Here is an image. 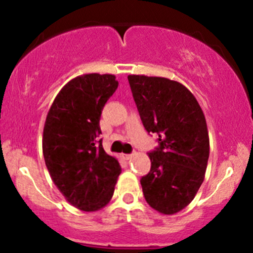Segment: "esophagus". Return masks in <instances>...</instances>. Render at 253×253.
<instances>
[{"instance_id": "1", "label": "esophagus", "mask_w": 253, "mask_h": 253, "mask_svg": "<svg viewBox=\"0 0 253 253\" xmlns=\"http://www.w3.org/2000/svg\"><path fill=\"white\" fill-rule=\"evenodd\" d=\"M133 155H134V153H131V154H125V158H126V159L128 160V159H131V158L133 157Z\"/></svg>"}]
</instances>
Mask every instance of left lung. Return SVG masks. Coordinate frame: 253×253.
<instances>
[{
    "mask_svg": "<svg viewBox=\"0 0 253 253\" xmlns=\"http://www.w3.org/2000/svg\"><path fill=\"white\" fill-rule=\"evenodd\" d=\"M134 103L148 133L158 136L149 152L150 171L142 176L145 201L163 214H174L195 198L205 180L209 137L195 96L178 82L128 76Z\"/></svg>",
    "mask_w": 253,
    "mask_h": 253,
    "instance_id": "obj_1",
    "label": "left lung"
}]
</instances>
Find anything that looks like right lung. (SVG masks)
<instances>
[{
  "label": "right lung",
  "mask_w": 253,
  "mask_h": 253,
  "mask_svg": "<svg viewBox=\"0 0 253 253\" xmlns=\"http://www.w3.org/2000/svg\"><path fill=\"white\" fill-rule=\"evenodd\" d=\"M119 82L112 75H84L68 82L46 116L42 153L53 183L76 208L94 211L109 203L121 174L103 148L100 121Z\"/></svg>",
  "instance_id": "obj_1"
}]
</instances>
